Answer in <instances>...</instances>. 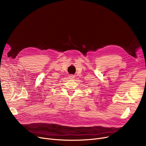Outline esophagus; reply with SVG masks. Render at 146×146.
Returning <instances> with one entry per match:
<instances>
[{"label": "esophagus", "mask_w": 146, "mask_h": 146, "mask_svg": "<svg viewBox=\"0 0 146 146\" xmlns=\"http://www.w3.org/2000/svg\"><path fill=\"white\" fill-rule=\"evenodd\" d=\"M69 77V79H74V76L73 75H70L68 76Z\"/></svg>", "instance_id": "esophagus-1"}]
</instances>
